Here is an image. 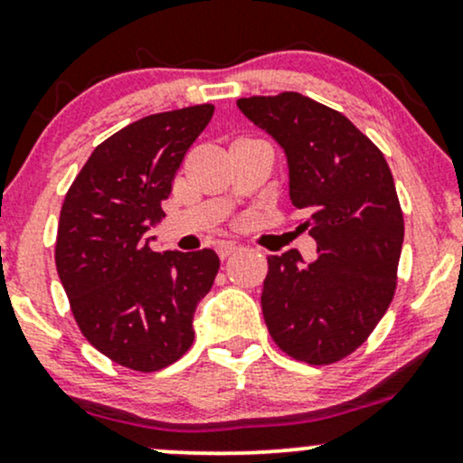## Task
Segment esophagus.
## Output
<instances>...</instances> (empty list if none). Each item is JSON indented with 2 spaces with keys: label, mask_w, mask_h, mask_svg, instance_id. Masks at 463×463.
<instances>
[{
  "label": "esophagus",
  "mask_w": 463,
  "mask_h": 463,
  "mask_svg": "<svg viewBox=\"0 0 463 463\" xmlns=\"http://www.w3.org/2000/svg\"><path fill=\"white\" fill-rule=\"evenodd\" d=\"M237 250H239V243H235V241H220V243H217V254H220L222 259H228L232 252H237Z\"/></svg>",
  "instance_id": "obj_1"
}]
</instances>
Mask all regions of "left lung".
Instances as JSON below:
<instances>
[{"instance_id": "8db88e82", "label": "left lung", "mask_w": 463, "mask_h": 463, "mask_svg": "<svg viewBox=\"0 0 463 463\" xmlns=\"http://www.w3.org/2000/svg\"><path fill=\"white\" fill-rule=\"evenodd\" d=\"M279 143L289 198L307 215L317 257L269 254L261 307L280 350L311 365L357 350L394 298L402 211L390 165L353 121L302 93L237 99Z\"/></svg>"}]
</instances>
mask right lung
I'll return each mask as SVG.
<instances>
[{
	"mask_svg": "<svg viewBox=\"0 0 463 463\" xmlns=\"http://www.w3.org/2000/svg\"><path fill=\"white\" fill-rule=\"evenodd\" d=\"M198 104L147 115L95 147L61 209L56 269L80 331L130 370L154 372L194 344V313L213 287L220 257L154 252L147 231L191 143L213 117Z\"/></svg>",
	"mask_w": 463,
	"mask_h": 463,
	"instance_id": "1",
	"label": "right lung"
}]
</instances>
